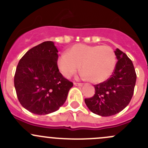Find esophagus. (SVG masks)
Segmentation results:
<instances>
[{"mask_svg":"<svg viewBox=\"0 0 148 148\" xmlns=\"http://www.w3.org/2000/svg\"><path fill=\"white\" fill-rule=\"evenodd\" d=\"M74 84L75 85V86H82L83 85V83H81V82H74Z\"/></svg>","mask_w":148,"mask_h":148,"instance_id":"esophagus-1","label":"esophagus"}]
</instances>
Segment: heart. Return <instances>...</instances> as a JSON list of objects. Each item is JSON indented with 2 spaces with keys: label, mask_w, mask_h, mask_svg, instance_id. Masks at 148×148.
Returning a JSON list of instances; mask_svg holds the SVG:
<instances>
[{
  "label": "heart",
  "mask_w": 148,
  "mask_h": 148,
  "mask_svg": "<svg viewBox=\"0 0 148 148\" xmlns=\"http://www.w3.org/2000/svg\"><path fill=\"white\" fill-rule=\"evenodd\" d=\"M116 55L109 46L75 44L66 53L60 55L57 61L62 75L69 79L78 71L82 65L83 77L92 82L106 81L112 74L116 66Z\"/></svg>",
  "instance_id": "heart-1"
}]
</instances>
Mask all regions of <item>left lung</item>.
Instances as JSON below:
<instances>
[{"mask_svg": "<svg viewBox=\"0 0 148 148\" xmlns=\"http://www.w3.org/2000/svg\"><path fill=\"white\" fill-rule=\"evenodd\" d=\"M117 62L112 74L106 81L95 85V94L84 102L98 115H114L128 105L134 94L137 74L132 62L119 49L114 51Z\"/></svg>", "mask_w": 148, "mask_h": 148, "instance_id": "8db88e82", "label": "left lung"}]
</instances>
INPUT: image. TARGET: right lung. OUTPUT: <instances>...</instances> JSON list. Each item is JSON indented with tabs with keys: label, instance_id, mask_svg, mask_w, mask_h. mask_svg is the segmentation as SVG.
<instances>
[{
	"label": "right lung",
	"instance_id": "1",
	"mask_svg": "<svg viewBox=\"0 0 148 148\" xmlns=\"http://www.w3.org/2000/svg\"><path fill=\"white\" fill-rule=\"evenodd\" d=\"M58 50L52 41L29 49L20 59L14 76L19 102L36 114H47L66 102L73 83L59 72Z\"/></svg>",
	"mask_w": 148,
	"mask_h": 148
}]
</instances>
